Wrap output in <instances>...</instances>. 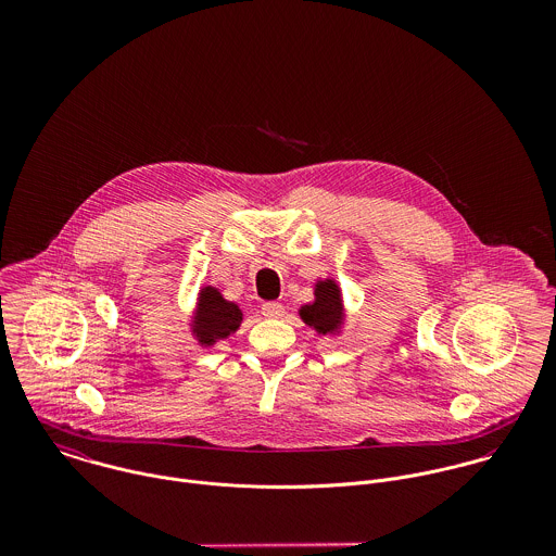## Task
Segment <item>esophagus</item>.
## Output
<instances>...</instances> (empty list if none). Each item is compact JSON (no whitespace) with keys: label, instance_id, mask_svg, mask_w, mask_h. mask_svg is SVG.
Wrapping results in <instances>:
<instances>
[{"label":"esophagus","instance_id":"esophagus-1","mask_svg":"<svg viewBox=\"0 0 556 556\" xmlns=\"http://www.w3.org/2000/svg\"><path fill=\"white\" fill-rule=\"evenodd\" d=\"M261 313L265 318H280L285 315V306L278 302H267V304H263Z\"/></svg>","mask_w":556,"mask_h":556}]
</instances>
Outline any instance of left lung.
<instances>
[{"label": "left lung", "instance_id": "obj_1", "mask_svg": "<svg viewBox=\"0 0 556 556\" xmlns=\"http://www.w3.org/2000/svg\"><path fill=\"white\" fill-rule=\"evenodd\" d=\"M313 295L315 300L300 306L298 315L311 329H315L318 336H327L333 340L340 338L346 327V308L338 280L331 276L317 278Z\"/></svg>", "mask_w": 556, "mask_h": 556}]
</instances>
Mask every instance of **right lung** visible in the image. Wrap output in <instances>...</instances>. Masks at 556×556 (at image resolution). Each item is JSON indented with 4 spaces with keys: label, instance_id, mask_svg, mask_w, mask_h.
Masks as SVG:
<instances>
[{
    "label": "right lung",
    "instance_id": "right-lung-1",
    "mask_svg": "<svg viewBox=\"0 0 556 556\" xmlns=\"http://www.w3.org/2000/svg\"><path fill=\"white\" fill-rule=\"evenodd\" d=\"M194 311L188 318V331L199 346H214L231 338L243 320V313L236 302H229L218 287L203 285L194 300Z\"/></svg>",
    "mask_w": 556,
    "mask_h": 556
}]
</instances>
